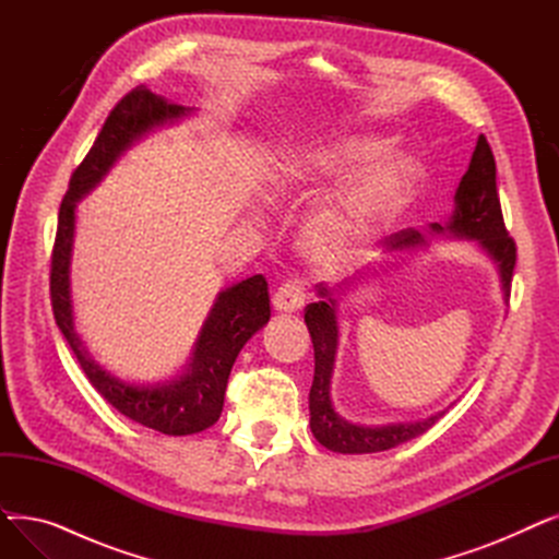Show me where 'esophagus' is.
Instances as JSON below:
<instances>
[{"label":"esophagus","instance_id":"34e87169","mask_svg":"<svg viewBox=\"0 0 559 559\" xmlns=\"http://www.w3.org/2000/svg\"><path fill=\"white\" fill-rule=\"evenodd\" d=\"M272 304L278 312H297L306 304V287L299 281H287L274 292Z\"/></svg>","mask_w":559,"mask_h":559}]
</instances>
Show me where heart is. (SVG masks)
<instances>
[{"mask_svg": "<svg viewBox=\"0 0 559 559\" xmlns=\"http://www.w3.org/2000/svg\"><path fill=\"white\" fill-rule=\"evenodd\" d=\"M385 140L367 133H335L314 140L287 154L270 174V190L276 199H299L344 176L360 174L342 197L333 215L310 224L306 249L319 262H337L348 245L350 230L390 217L413 186L407 163H386Z\"/></svg>", "mask_w": 559, "mask_h": 559, "instance_id": "1", "label": "heart"}]
</instances>
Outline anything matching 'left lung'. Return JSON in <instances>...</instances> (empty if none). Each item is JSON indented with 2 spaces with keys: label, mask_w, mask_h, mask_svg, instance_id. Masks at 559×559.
Listing matches in <instances>:
<instances>
[{
  "label": "left lung",
  "mask_w": 559,
  "mask_h": 559,
  "mask_svg": "<svg viewBox=\"0 0 559 559\" xmlns=\"http://www.w3.org/2000/svg\"><path fill=\"white\" fill-rule=\"evenodd\" d=\"M432 230L442 233L444 228L439 224H432ZM447 230L460 235V238L476 240L487 251V255L496 262L498 274H501L503 292L508 299L516 264V242L510 238L503 222L501 199H498L496 190V160L485 135L478 138L472 163H468V169L455 190V213ZM424 242V235L415 228L399 230L383 240L388 249H407ZM317 295L321 299L317 304H308L304 314L314 346V378L310 388V430L317 442L335 453H378L401 447L409 442V439L430 430L442 415H435L417 424L369 428L348 424L335 413L331 405V373L337 350V312L333 289H329L324 283H319Z\"/></svg>",
  "instance_id": "8db88e82"
}]
</instances>
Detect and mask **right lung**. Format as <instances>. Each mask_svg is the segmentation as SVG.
I'll return each instance as SVG.
<instances>
[{"label": "right lung", "mask_w": 559, "mask_h": 559, "mask_svg": "<svg viewBox=\"0 0 559 559\" xmlns=\"http://www.w3.org/2000/svg\"><path fill=\"white\" fill-rule=\"evenodd\" d=\"M186 112L188 108L165 102L152 91H146L144 85L135 87V91L115 104L91 152L85 154L81 165L72 171L68 192L61 201V211H58V228L49 270L53 319L93 388L117 413H122L131 421L174 437L201 432L219 419L235 358H238L247 340L267 324L272 317L267 281H264L262 274H255L222 292L211 317L205 319L201 329L192 354V365L179 380L158 388H135L106 373L85 354L74 331L70 299V255L74 240L76 201L102 179L112 160L133 140H138L144 131L167 120H176V117Z\"/></svg>", "instance_id": "obj_1"}]
</instances>
